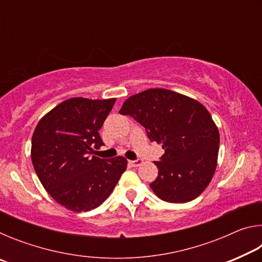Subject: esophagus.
Segmentation results:
<instances>
[{"mask_svg":"<svg viewBox=\"0 0 262 262\" xmlns=\"http://www.w3.org/2000/svg\"><path fill=\"white\" fill-rule=\"evenodd\" d=\"M142 163H143V161H142V159H136V161H129V164H130V165H132V166H134V167L140 166Z\"/></svg>","mask_w":262,"mask_h":262,"instance_id":"34e87169","label":"esophagus"}]
</instances>
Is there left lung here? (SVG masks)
<instances>
[{
    "label": "left lung",
    "mask_w": 262,
    "mask_h": 262,
    "mask_svg": "<svg viewBox=\"0 0 262 262\" xmlns=\"http://www.w3.org/2000/svg\"><path fill=\"white\" fill-rule=\"evenodd\" d=\"M119 113L134 118L165 150L154 162L158 176L150 184L159 199L184 203L206 189L216 170L220 133L205 106L178 92L148 89L130 96Z\"/></svg>",
    "instance_id": "obj_1"
}]
</instances>
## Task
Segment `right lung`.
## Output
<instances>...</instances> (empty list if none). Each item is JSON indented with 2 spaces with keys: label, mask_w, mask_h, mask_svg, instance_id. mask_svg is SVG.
<instances>
[{
  "label": "right lung",
  "mask_w": 262,
  "mask_h": 262,
  "mask_svg": "<svg viewBox=\"0 0 262 262\" xmlns=\"http://www.w3.org/2000/svg\"><path fill=\"white\" fill-rule=\"evenodd\" d=\"M115 98H70L39 120L31 158L48 194L69 210L95 209L112 193L127 167V159L92 156L104 145L99 135Z\"/></svg>",
  "instance_id": "obj_1"
}]
</instances>
